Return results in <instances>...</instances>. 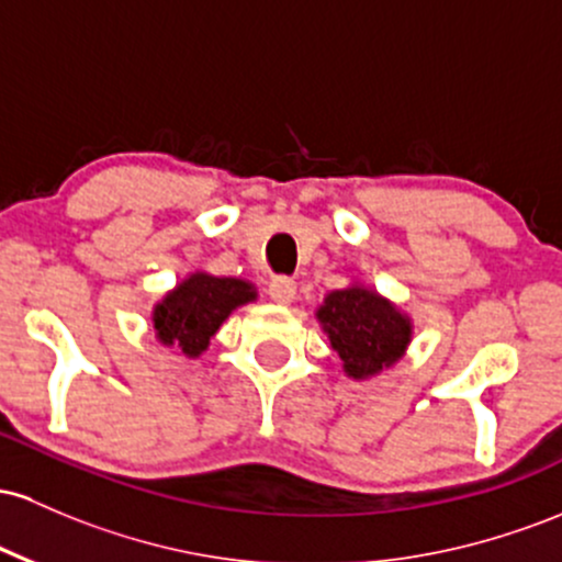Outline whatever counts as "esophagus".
Returning <instances> with one entry per match:
<instances>
[{
  "instance_id": "34e87169",
  "label": "esophagus",
  "mask_w": 562,
  "mask_h": 562,
  "mask_svg": "<svg viewBox=\"0 0 562 562\" xmlns=\"http://www.w3.org/2000/svg\"><path fill=\"white\" fill-rule=\"evenodd\" d=\"M269 299L277 301V304H291L295 299V282L291 277H274L269 282Z\"/></svg>"
}]
</instances>
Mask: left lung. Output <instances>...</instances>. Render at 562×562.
Returning <instances> with one entry per match:
<instances>
[{
  "instance_id": "obj_1",
  "label": "left lung",
  "mask_w": 562,
  "mask_h": 562,
  "mask_svg": "<svg viewBox=\"0 0 562 562\" xmlns=\"http://www.w3.org/2000/svg\"><path fill=\"white\" fill-rule=\"evenodd\" d=\"M317 319L349 379H371L392 368L408 349L413 325L392 301L371 288L349 285L325 295Z\"/></svg>"
}]
</instances>
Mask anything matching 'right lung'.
<instances>
[{
  "mask_svg": "<svg viewBox=\"0 0 562 562\" xmlns=\"http://www.w3.org/2000/svg\"><path fill=\"white\" fill-rule=\"evenodd\" d=\"M250 301H256V288L248 280L194 271L154 306L151 325L159 344L200 357L224 319Z\"/></svg>",
  "mask_w": 562,
  "mask_h": 562,
  "instance_id": "add662e5",
  "label": "right lung"
}]
</instances>
